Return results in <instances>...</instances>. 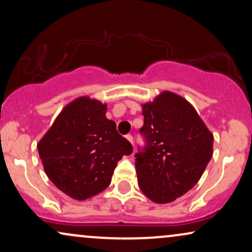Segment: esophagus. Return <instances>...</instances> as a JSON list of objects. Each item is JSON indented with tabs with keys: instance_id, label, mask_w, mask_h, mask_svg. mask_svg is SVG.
Masks as SVG:
<instances>
[{
	"instance_id": "obj_1",
	"label": "esophagus",
	"mask_w": 252,
	"mask_h": 252,
	"mask_svg": "<svg viewBox=\"0 0 252 252\" xmlns=\"http://www.w3.org/2000/svg\"><path fill=\"white\" fill-rule=\"evenodd\" d=\"M126 139L128 140L129 142H130V144H132V146H133V136L130 135V134H128V135H126Z\"/></svg>"
}]
</instances>
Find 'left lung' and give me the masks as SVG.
Here are the masks:
<instances>
[{
    "label": "left lung",
    "instance_id": "1",
    "mask_svg": "<svg viewBox=\"0 0 252 252\" xmlns=\"http://www.w3.org/2000/svg\"><path fill=\"white\" fill-rule=\"evenodd\" d=\"M141 106L147 146L135 155L139 187L150 201L171 203L201 179L213 154V134L175 93L164 91Z\"/></svg>",
    "mask_w": 252,
    "mask_h": 252
}]
</instances>
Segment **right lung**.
Segmentation results:
<instances>
[{"label":"right lung","instance_id":"right-lung-1","mask_svg":"<svg viewBox=\"0 0 252 252\" xmlns=\"http://www.w3.org/2000/svg\"><path fill=\"white\" fill-rule=\"evenodd\" d=\"M106 110L105 103L80 96L64 106L37 143L47 177L68 197L84 201L99 194L117 163L132 154Z\"/></svg>","mask_w":252,"mask_h":252}]
</instances>
